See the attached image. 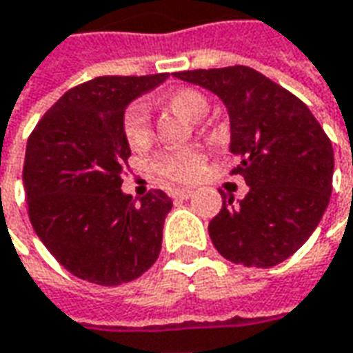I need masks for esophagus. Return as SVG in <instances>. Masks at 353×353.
<instances>
[{
	"instance_id": "esophagus-1",
	"label": "esophagus",
	"mask_w": 353,
	"mask_h": 353,
	"mask_svg": "<svg viewBox=\"0 0 353 353\" xmlns=\"http://www.w3.org/2000/svg\"><path fill=\"white\" fill-rule=\"evenodd\" d=\"M193 195V189H174L172 191V196L174 199H179V201H185V199H189V196Z\"/></svg>"
}]
</instances>
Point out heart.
I'll list each match as a JSON object with an SVG mask.
<instances>
[{
  "mask_svg": "<svg viewBox=\"0 0 353 353\" xmlns=\"http://www.w3.org/2000/svg\"><path fill=\"white\" fill-rule=\"evenodd\" d=\"M164 104L189 121H201L208 112L207 98L195 88L172 90L170 94L164 96ZM121 129L129 146L143 148L148 145L152 139L148 108L143 102H131L121 117ZM150 166L164 179L176 181V183H187L201 174V170L205 166V154L199 148L164 150L152 158Z\"/></svg>",
  "mask_w": 353,
  "mask_h": 353,
  "instance_id": "obj_1",
  "label": "heart"
}]
</instances>
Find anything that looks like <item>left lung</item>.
Instances as JSON below:
<instances>
[{"mask_svg":"<svg viewBox=\"0 0 353 353\" xmlns=\"http://www.w3.org/2000/svg\"><path fill=\"white\" fill-rule=\"evenodd\" d=\"M177 79L220 96L230 114V174L249 185L239 205L222 196L208 224L218 253L236 265L274 267L309 239L332 193L334 152L297 96L245 65L179 71Z\"/></svg>","mask_w":353,"mask_h":353,"instance_id":"left-lung-1","label":"left lung"}]
</instances>
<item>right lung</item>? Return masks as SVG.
Listing matches in <instances>:
<instances>
[{"mask_svg":"<svg viewBox=\"0 0 353 353\" xmlns=\"http://www.w3.org/2000/svg\"><path fill=\"white\" fill-rule=\"evenodd\" d=\"M168 79L96 77L69 88L28 137L23 168L36 236L73 276L100 286L131 282L157 263L172 199L152 189L141 203L121 191L131 157L127 104Z\"/></svg>","mask_w":353,"mask_h":353,"instance_id":"1","label":"right lung"}]
</instances>
